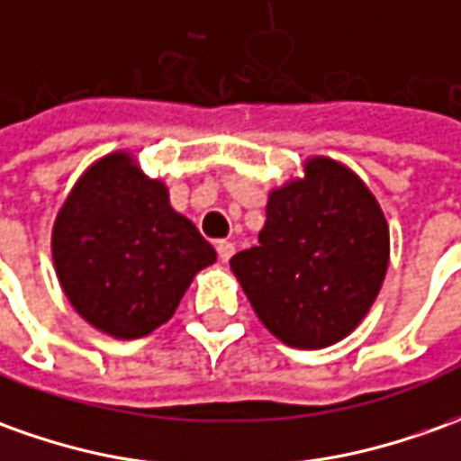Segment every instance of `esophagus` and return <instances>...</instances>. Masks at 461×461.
<instances>
[{
    "instance_id": "esophagus-1",
    "label": "esophagus",
    "mask_w": 461,
    "mask_h": 461,
    "mask_svg": "<svg viewBox=\"0 0 461 461\" xmlns=\"http://www.w3.org/2000/svg\"><path fill=\"white\" fill-rule=\"evenodd\" d=\"M215 250H218V258L223 263H228L233 258V253H236V246H233L230 240H218V243H215Z\"/></svg>"
}]
</instances>
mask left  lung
Returning a JSON list of instances; mask_svg holds the SVG:
<instances>
[{
	"mask_svg": "<svg viewBox=\"0 0 461 461\" xmlns=\"http://www.w3.org/2000/svg\"><path fill=\"white\" fill-rule=\"evenodd\" d=\"M389 268V223L366 183L313 155L273 188L258 246L230 258L263 326L294 348H326L364 321Z\"/></svg>",
	"mask_w": 461,
	"mask_h": 461,
	"instance_id": "left-lung-1",
	"label": "left lung"
}]
</instances>
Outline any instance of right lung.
Masks as SVG:
<instances>
[{
  "label": "right lung",
  "instance_id": "right-lung-1",
  "mask_svg": "<svg viewBox=\"0 0 461 461\" xmlns=\"http://www.w3.org/2000/svg\"><path fill=\"white\" fill-rule=\"evenodd\" d=\"M52 261L67 301L97 331L120 341L173 319L215 249L170 205L128 150L103 155L77 177L52 225Z\"/></svg>",
  "mask_w": 461,
  "mask_h": 461
}]
</instances>
